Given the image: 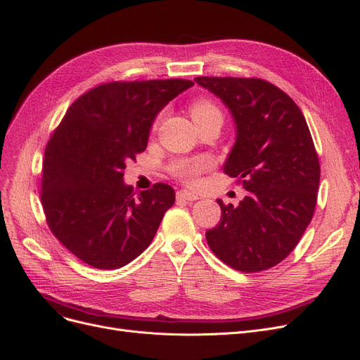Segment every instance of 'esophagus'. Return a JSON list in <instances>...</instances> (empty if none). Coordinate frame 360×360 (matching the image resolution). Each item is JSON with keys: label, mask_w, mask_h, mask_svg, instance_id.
Masks as SVG:
<instances>
[{"label": "esophagus", "mask_w": 360, "mask_h": 360, "mask_svg": "<svg viewBox=\"0 0 360 360\" xmlns=\"http://www.w3.org/2000/svg\"><path fill=\"white\" fill-rule=\"evenodd\" d=\"M176 197L179 200H188V202H195L198 200V194L193 193V191H187V190H181L176 193Z\"/></svg>", "instance_id": "obj_1"}]
</instances>
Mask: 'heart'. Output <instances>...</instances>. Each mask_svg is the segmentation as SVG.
<instances>
[{
	"label": "heart",
	"mask_w": 360,
	"mask_h": 360,
	"mask_svg": "<svg viewBox=\"0 0 360 360\" xmlns=\"http://www.w3.org/2000/svg\"><path fill=\"white\" fill-rule=\"evenodd\" d=\"M191 117L195 122V124L207 122L212 118H222L221 111L218 106L209 101V99H197L191 105ZM212 166V162L207 158H198V160H190V162H182L175 166V172L181 178H184L187 182H197V176L202 172L207 170Z\"/></svg>",
	"instance_id": "heart-1"
}]
</instances>
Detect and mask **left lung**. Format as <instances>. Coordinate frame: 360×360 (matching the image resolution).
<instances>
[{"instance_id": "left-lung-1", "label": "left lung", "mask_w": 360, "mask_h": 360, "mask_svg": "<svg viewBox=\"0 0 360 360\" xmlns=\"http://www.w3.org/2000/svg\"><path fill=\"white\" fill-rule=\"evenodd\" d=\"M194 82L227 106L236 142L224 172L248 195L221 206V221L206 231L212 252L231 269L274 267L295 249L314 214L321 166L307 122L285 91L261 78L197 77Z\"/></svg>"}]
</instances>
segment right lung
I'll return each instance as SVG.
<instances>
[{
	"instance_id": "right-lung-1",
	"label": "right lung",
	"mask_w": 360,
	"mask_h": 360,
	"mask_svg": "<svg viewBox=\"0 0 360 360\" xmlns=\"http://www.w3.org/2000/svg\"><path fill=\"white\" fill-rule=\"evenodd\" d=\"M190 79L101 84L66 111L44 153L41 202L51 233L83 262L114 270L150 246L175 203L167 184L135 193L126 165L145 151L157 114Z\"/></svg>"
}]
</instances>
